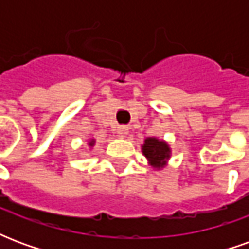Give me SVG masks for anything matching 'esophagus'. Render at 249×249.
Listing matches in <instances>:
<instances>
[{"label": "esophagus", "instance_id": "esophagus-1", "mask_svg": "<svg viewBox=\"0 0 249 249\" xmlns=\"http://www.w3.org/2000/svg\"><path fill=\"white\" fill-rule=\"evenodd\" d=\"M116 132H117V135L121 136V137H125V136L128 135V132H129V128H128L126 125H119Z\"/></svg>", "mask_w": 249, "mask_h": 249}]
</instances>
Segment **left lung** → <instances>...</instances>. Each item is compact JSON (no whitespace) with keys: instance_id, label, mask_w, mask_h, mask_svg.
<instances>
[{"instance_id":"obj_1","label":"left lung","mask_w":249,"mask_h":249,"mask_svg":"<svg viewBox=\"0 0 249 249\" xmlns=\"http://www.w3.org/2000/svg\"><path fill=\"white\" fill-rule=\"evenodd\" d=\"M142 153L145 155L152 167L162 168L169 159L171 149L167 142L157 140L155 137H148L142 145Z\"/></svg>"}]
</instances>
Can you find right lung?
<instances>
[{
    "label": "right lung",
    "instance_id": "add662e5",
    "mask_svg": "<svg viewBox=\"0 0 249 249\" xmlns=\"http://www.w3.org/2000/svg\"><path fill=\"white\" fill-rule=\"evenodd\" d=\"M93 144H94V140H92L90 142H89V145H90V146H93Z\"/></svg>",
    "mask_w": 249,
    "mask_h": 249
}]
</instances>
